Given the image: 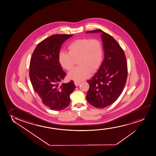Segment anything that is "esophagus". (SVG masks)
<instances>
[{
    "label": "esophagus",
    "instance_id": "esophagus-1",
    "mask_svg": "<svg viewBox=\"0 0 156 156\" xmlns=\"http://www.w3.org/2000/svg\"><path fill=\"white\" fill-rule=\"evenodd\" d=\"M74 83H75V85H76V86H78L80 84V83L79 82V81H74Z\"/></svg>",
    "mask_w": 156,
    "mask_h": 156
}]
</instances>
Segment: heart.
<instances>
[{"mask_svg": "<svg viewBox=\"0 0 156 156\" xmlns=\"http://www.w3.org/2000/svg\"><path fill=\"white\" fill-rule=\"evenodd\" d=\"M69 52L61 51L58 55L59 64L70 71L78 59V67L68 74L69 78L81 81L89 77L91 73L99 68L103 59L104 51L101 41L96 39L83 38L73 41L68 45Z\"/></svg>", "mask_w": 156, "mask_h": 156, "instance_id": "heart-1", "label": "heart"}]
</instances>
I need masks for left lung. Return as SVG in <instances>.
I'll use <instances>...</instances> for the list:
<instances>
[{
	"label": "left lung",
	"mask_w": 156,
	"mask_h": 156,
	"mask_svg": "<svg viewBox=\"0 0 156 156\" xmlns=\"http://www.w3.org/2000/svg\"><path fill=\"white\" fill-rule=\"evenodd\" d=\"M101 33L104 59L96 73L87 80L89 88L86 98L90 104L105 108L117 100L123 90L128 77L126 55L117 41L101 30L86 33Z\"/></svg>",
	"instance_id": "left-lung-1"
}]
</instances>
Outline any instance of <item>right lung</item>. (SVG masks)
Segmentation results:
<instances>
[{
	"mask_svg": "<svg viewBox=\"0 0 156 156\" xmlns=\"http://www.w3.org/2000/svg\"><path fill=\"white\" fill-rule=\"evenodd\" d=\"M71 34H55L37 44L30 64V78L35 92L43 104L53 111L65 109L76 88L73 81L61 83L66 73L58 61L61 45Z\"/></svg>",
	"mask_w": 156,
	"mask_h": 156,
	"instance_id": "add662e5",
	"label": "right lung"
}]
</instances>
